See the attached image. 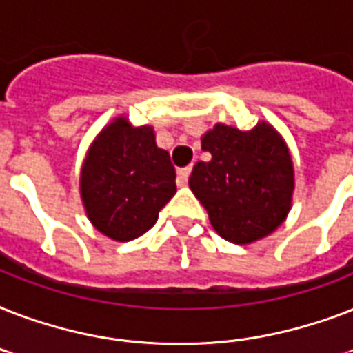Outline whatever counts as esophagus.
Instances as JSON below:
<instances>
[{"instance_id":"34e87169","label":"esophagus","mask_w":353,"mask_h":353,"mask_svg":"<svg viewBox=\"0 0 353 353\" xmlns=\"http://www.w3.org/2000/svg\"><path fill=\"white\" fill-rule=\"evenodd\" d=\"M190 170H192L190 166H185V168H179V170H177V185H179V187H185V185H187Z\"/></svg>"}]
</instances>
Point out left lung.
I'll use <instances>...</instances> for the list:
<instances>
[{
	"instance_id": "8db88e82",
	"label": "left lung",
	"mask_w": 353,
	"mask_h": 353,
	"mask_svg": "<svg viewBox=\"0 0 353 353\" xmlns=\"http://www.w3.org/2000/svg\"><path fill=\"white\" fill-rule=\"evenodd\" d=\"M201 148L210 161L194 165L188 185L221 238L245 245L282 225L295 181L290 150L271 124L249 132L216 124Z\"/></svg>"
}]
</instances>
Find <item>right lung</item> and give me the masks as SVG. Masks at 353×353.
I'll use <instances>...</instances> for the list:
<instances>
[{"mask_svg": "<svg viewBox=\"0 0 353 353\" xmlns=\"http://www.w3.org/2000/svg\"><path fill=\"white\" fill-rule=\"evenodd\" d=\"M85 214L97 231L130 241L152 229L176 194V168L157 148L152 126L133 128L117 117L88 150L80 172Z\"/></svg>", "mask_w": 353, "mask_h": 353, "instance_id": "obj_1", "label": "right lung"}]
</instances>
